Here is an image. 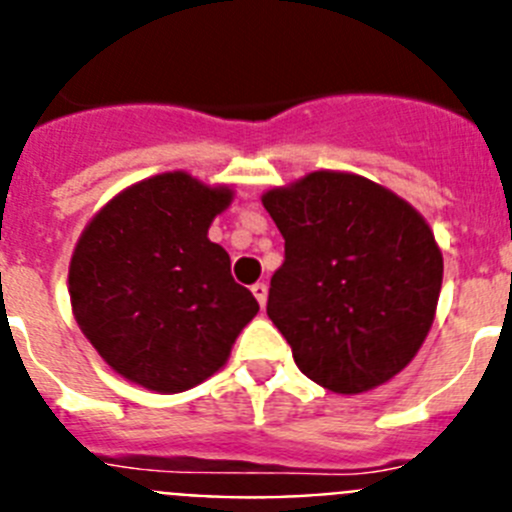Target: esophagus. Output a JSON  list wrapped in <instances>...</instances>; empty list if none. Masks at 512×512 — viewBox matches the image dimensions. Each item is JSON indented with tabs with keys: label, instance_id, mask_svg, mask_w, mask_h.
Here are the masks:
<instances>
[{
	"label": "esophagus",
	"instance_id": "34e87169",
	"mask_svg": "<svg viewBox=\"0 0 512 512\" xmlns=\"http://www.w3.org/2000/svg\"><path fill=\"white\" fill-rule=\"evenodd\" d=\"M252 293H255L257 304L260 306L268 304V286H265V283H255V286H252Z\"/></svg>",
	"mask_w": 512,
	"mask_h": 512
}]
</instances>
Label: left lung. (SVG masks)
I'll list each match as a JSON object with an SVG mask.
<instances>
[{"mask_svg": "<svg viewBox=\"0 0 512 512\" xmlns=\"http://www.w3.org/2000/svg\"><path fill=\"white\" fill-rule=\"evenodd\" d=\"M286 239L268 317L304 376L361 394L397 376L428 337L443 255L420 213L376 182L311 172L262 195Z\"/></svg>", "mask_w": 512, "mask_h": 512, "instance_id": "8db88e82", "label": "left lung"}]
</instances>
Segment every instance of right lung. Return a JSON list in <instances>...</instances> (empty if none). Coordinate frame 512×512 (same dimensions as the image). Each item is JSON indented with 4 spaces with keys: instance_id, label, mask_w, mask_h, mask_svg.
<instances>
[{
    "instance_id": "add662e5",
    "label": "right lung",
    "mask_w": 512,
    "mask_h": 512,
    "mask_svg": "<svg viewBox=\"0 0 512 512\" xmlns=\"http://www.w3.org/2000/svg\"><path fill=\"white\" fill-rule=\"evenodd\" d=\"M229 201V188L167 172L115 195L82 231L69 265L74 317L123 379L162 394L201 384L260 311L208 239Z\"/></svg>"
}]
</instances>
